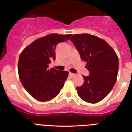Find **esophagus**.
<instances>
[{"label": "esophagus", "mask_w": 132, "mask_h": 132, "mask_svg": "<svg viewBox=\"0 0 132 132\" xmlns=\"http://www.w3.org/2000/svg\"><path fill=\"white\" fill-rule=\"evenodd\" d=\"M69 75H70L71 77H75V74L72 73H69Z\"/></svg>", "instance_id": "1"}]
</instances>
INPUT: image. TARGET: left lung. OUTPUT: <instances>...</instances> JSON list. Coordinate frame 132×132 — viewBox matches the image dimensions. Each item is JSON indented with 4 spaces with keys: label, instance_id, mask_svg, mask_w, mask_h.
Listing matches in <instances>:
<instances>
[{
    "label": "left lung",
    "instance_id": "obj_1",
    "mask_svg": "<svg viewBox=\"0 0 132 132\" xmlns=\"http://www.w3.org/2000/svg\"><path fill=\"white\" fill-rule=\"evenodd\" d=\"M87 62L89 76H83L84 83L77 87L78 96L90 103H96L109 94L117 80L119 60L114 49L103 39L89 34H73L70 38Z\"/></svg>",
    "mask_w": 132,
    "mask_h": 132
}]
</instances>
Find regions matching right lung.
<instances>
[{
  "label": "right lung",
  "instance_id": "add662e5",
  "mask_svg": "<svg viewBox=\"0 0 132 132\" xmlns=\"http://www.w3.org/2000/svg\"><path fill=\"white\" fill-rule=\"evenodd\" d=\"M71 34H50L26 46L21 52L18 64L20 80L34 99L40 102L52 100L59 94L68 77L67 71L48 69L51 59H55L59 43L70 39Z\"/></svg>",
  "mask_w": 132,
  "mask_h": 132
}]
</instances>
